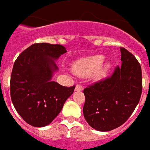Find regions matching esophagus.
<instances>
[{
    "label": "esophagus",
    "mask_w": 150,
    "mask_h": 150,
    "mask_svg": "<svg viewBox=\"0 0 150 150\" xmlns=\"http://www.w3.org/2000/svg\"><path fill=\"white\" fill-rule=\"evenodd\" d=\"M83 89V86L82 84L78 83L76 85V88H75V90H76V91H82Z\"/></svg>",
    "instance_id": "34e87169"
}]
</instances>
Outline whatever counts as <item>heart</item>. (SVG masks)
<instances>
[{"label": "heart", "mask_w": 150, "mask_h": 150, "mask_svg": "<svg viewBox=\"0 0 150 150\" xmlns=\"http://www.w3.org/2000/svg\"><path fill=\"white\" fill-rule=\"evenodd\" d=\"M104 57L103 56H93L77 61L72 64V69L74 73L79 76H88L93 73L95 77L103 76L109 69L110 64H103Z\"/></svg>", "instance_id": "obj_1"}]
</instances>
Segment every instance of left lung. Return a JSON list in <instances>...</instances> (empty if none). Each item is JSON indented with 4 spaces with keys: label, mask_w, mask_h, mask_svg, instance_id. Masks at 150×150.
<instances>
[{
    "label": "left lung",
    "mask_w": 150,
    "mask_h": 150,
    "mask_svg": "<svg viewBox=\"0 0 150 150\" xmlns=\"http://www.w3.org/2000/svg\"><path fill=\"white\" fill-rule=\"evenodd\" d=\"M121 66L111 76L84 88L83 115L90 126L110 131L124 124L138 105L142 93V70L136 57L124 47Z\"/></svg>",
    "instance_id": "1"
}]
</instances>
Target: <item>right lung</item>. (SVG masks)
I'll use <instances>...</instances> for the list:
<instances>
[{"mask_svg":"<svg viewBox=\"0 0 150 150\" xmlns=\"http://www.w3.org/2000/svg\"><path fill=\"white\" fill-rule=\"evenodd\" d=\"M65 52L62 45L34 43L15 61L11 75V98L16 112L32 126L51 124L74 91L75 85L64 87L51 80L58 69L54 60Z\"/></svg>","mask_w":150,"mask_h":150,"instance_id":"obj_1","label":"right lung"}]
</instances>
